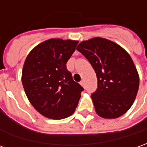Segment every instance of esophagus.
<instances>
[{"label":"esophagus","instance_id":"esophagus-1","mask_svg":"<svg viewBox=\"0 0 147 147\" xmlns=\"http://www.w3.org/2000/svg\"><path fill=\"white\" fill-rule=\"evenodd\" d=\"M80 84H81V86H83V87L85 86V84H84V80H81V81H80Z\"/></svg>","mask_w":147,"mask_h":147}]
</instances>
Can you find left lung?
I'll return each mask as SVG.
<instances>
[{
    "instance_id": "left-lung-1",
    "label": "left lung",
    "mask_w": 147,
    "mask_h": 147,
    "mask_svg": "<svg viewBox=\"0 0 147 147\" xmlns=\"http://www.w3.org/2000/svg\"><path fill=\"white\" fill-rule=\"evenodd\" d=\"M76 50L96 74L97 88L91 95L96 113L107 119L123 115L132 106L139 87L130 55L118 44L98 37L83 41Z\"/></svg>"
}]
</instances>
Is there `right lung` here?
Instances as JSON below:
<instances>
[{
	"label": "right lung",
	"mask_w": 147,
	"mask_h": 147,
	"mask_svg": "<svg viewBox=\"0 0 147 147\" xmlns=\"http://www.w3.org/2000/svg\"><path fill=\"white\" fill-rule=\"evenodd\" d=\"M78 42L47 40L36 46L24 63L22 81L28 100L39 113L51 119L71 115L84 91L66 67Z\"/></svg>",
	"instance_id": "right-lung-1"
}]
</instances>
